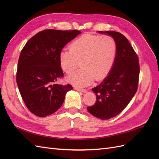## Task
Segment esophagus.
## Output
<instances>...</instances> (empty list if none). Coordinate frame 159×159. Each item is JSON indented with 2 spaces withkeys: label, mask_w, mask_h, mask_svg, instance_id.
Here are the masks:
<instances>
[{
  "label": "esophagus",
  "mask_w": 159,
  "mask_h": 159,
  "mask_svg": "<svg viewBox=\"0 0 159 159\" xmlns=\"http://www.w3.org/2000/svg\"><path fill=\"white\" fill-rule=\"evenodd\" d=\"M74 89L75 90L80 91H81V92H83V93H86L88 91V90L86 89H81V88H74Z\"/></svg>",
  "instance_id": "34e87169"
}]
</instances>
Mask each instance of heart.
<instances>
[{
  "label": "heart",
  "mask_w": 159,
  "mask_h": 159,
  "mask_svg": "<svg viewBox=\"0 0 159 159\" xmlns=\"http://www.w3.org/2000/svg\"><path fill=\"white\" fill-rule=\"evenodd\" d=\"M59 56L61 68L66 74L72 73L80 65L81 69L70 75L67 80L84 87L93 80L104 79L111 70L117 57V46L111 36L85 34L77 38Z\"/></svg>",
  "instance_id": "obj_1"
}]
</instances>
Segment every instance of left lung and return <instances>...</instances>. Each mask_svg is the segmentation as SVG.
<instances>
[{
	"label": "left lung",
	"instance_id": "left-lung-1",
	"mask_svg": "<svg viewBox=\"0 0 159 159\" xmlns=\"http://www.w3.org/2000/svg\"><path fill=\"white\" fill-rule=\"evenodd\" d=\"M112 36L117 46V57L109 75L92 88L95 103L88 111L98 119L105 120L117 116L131 102L138 88L140 67L139 57L127 38L115 31H99Z\"/></svg>",
	"mask_w": 159,
	"mask_h": 159
}]
</instances>
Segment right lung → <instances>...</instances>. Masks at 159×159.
<instances>
[{"instance_id": "obj_1", "label": "right lung", "mask_w": 159, "mask_h": 159, "mask_svg": "<svg viewBox=\"0 0 159 159\" xmlns=\"http://www.w3.org/2000/svg\"><path fill=\"white\" fill-rule=\"evenodd\" d=\"M81 33L78 30L47 29L39 32L22 48L18 62L16 83L30 111L38 117L56 112L65 95L73 89L70 84H55L64 76L60 64L61 50Z\"/></svg>"}]
</instances>
